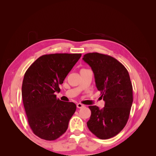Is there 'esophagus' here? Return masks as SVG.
<instances>
[{
    "label": "esophagus",
    "instance_id": "esophagus-1",
    "mask_svg": "<svg viewBox=\"0 0 156 156\" xmlns=\"http://www.w3.org/2000/svg\"><path fill=\"white\" fill-rule=\"evenodd\" d=\"M83 107H84V105L83 104H81V103H77V107L79 108H83Z\"/></svg>",
    "mask_w": 156,
    "mask_h": 156
}]
</instances>
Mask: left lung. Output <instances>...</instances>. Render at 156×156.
I'll return each instance as SVG.
<instances>
[{"label":"left lung","mask_w":156,"mask_h":156,"mask_svg":"<svg viewBox=\"0 0 156 156\" xmlns=\"http://www.w3.org/2000/svg\"><path fill=\"white\" fill-rule=\"evenodd\" d=\"M83 59L91 67L96 87L105 101L101 109L96 105L88 107L91 116L87 126L99 139H110L123 129L129 119L133 103L129 73L123 64L109 55L90 53Z\"/></svg>","instance_id":"8db88e82"}]
</instances>
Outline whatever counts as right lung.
I'll return each mask as SVG.
<instances>
[{"label": "right lung", "mask_w": 156, "mask_h": 156, "mask_svg": "<svg viewBox=\"0 0 156 156\" xmlns=\"http://www.w3.org/2000/svg\"><path fill=\"white\" fill-rule=\"evenodd\" d=\"M81 56L78 53L44 55L26 71L22 84L23 105L33 133L42 139H57L68 129L76 105L60 100L55 92H60V84Z\"/></svg>", "instance_id": "right-lung-1"}]
</instances>
